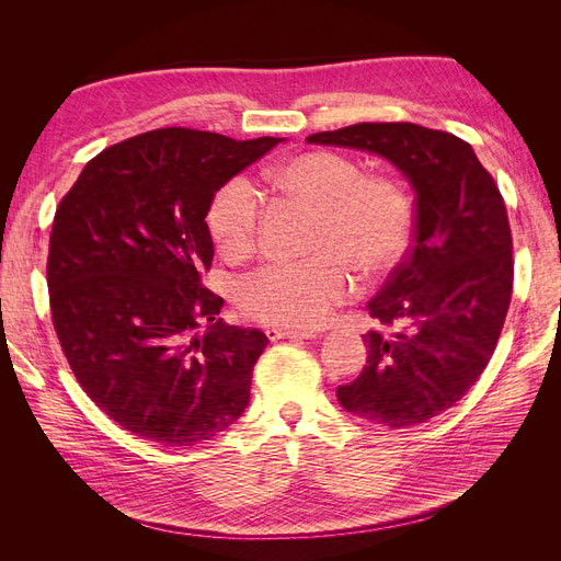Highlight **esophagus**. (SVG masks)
<instances>
[{
    "mask_svg": "<svg viewBox=\"0 0 561 561\" xmlns=\"http://www.w3.org/2000/svg\"><path fill=\"white\" fill-rule=\"evenodd\" d=\"M266 336L271 342H280V339H293V342H301V339H311V332H297V330H285V328H266Z\"/></svg>",
    "mask_w": 561,
    "mask_h": 561,
    "instance_id": "34e87169",
    "label": "esophagus"
}]
</instances>
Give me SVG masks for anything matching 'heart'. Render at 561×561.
<instances>
[{"label": "heart", "instance_id": "obj_1", "mask_svg": "<svg viewBox=\"0 0 561 561\" xmlns=\"http://www.w3.org/2000/svg\"><path fill=\"white\" fill-rule=\"evenodd\" d=\"M276 192L318 210L311 260L268 264L236 287L243 316L280 328H316L351 293V274L377 280L393 271L412 239L414 208L388 175H363L334 151H304L266 168ZM262 203L245 178L229 180L208 208V229L227 257L241 260L260 239Z\"/></svg>", "mask_w": 561, "mask_h": 561}]
</instances>
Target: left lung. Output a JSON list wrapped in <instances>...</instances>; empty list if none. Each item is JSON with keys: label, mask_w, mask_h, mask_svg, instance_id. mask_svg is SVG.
I'll list each match as a JSON object with an SVG mask.
<instances>
[{"label": "left lung", "mask_w": 561, "mask_h": 561, "mask_svg": "<svg viewBox=\"0 0 561 561\" xmlns=\"http://www.w3.org/2000/svg\"><path fill=\"white\" fill-rule=\"evenodd\" d=\"M311 145L379 154L414 190V243L369 316L393 334L363 336L367 365L336 388L339 404L375 426L407 428L449 410L480 379L513 295V236L499 186L468 142L416 124H355Z\"/></svg>", "instance_id": "obj_1"}]
</instances>
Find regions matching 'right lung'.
<instances>
[{"mask_svg":"<svg viewBox=\"0 0 561 561\" xmlns=\"http://www.w3.org/2000/svg\"><path fill=\"white\" fill-rule=\"evenodd\" d=\"M278 142L149 130L100 151L60 201L46 262L50 318L79 386L133 435L192 447L250 402L268 339L227 325L225 299L203 287L206 215L219 186Z\"/></svg>","mask_w":561,"mask_h":561,"instance_id":"right-lung-1","label":"right lung"}]
</instances>
